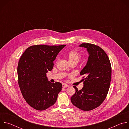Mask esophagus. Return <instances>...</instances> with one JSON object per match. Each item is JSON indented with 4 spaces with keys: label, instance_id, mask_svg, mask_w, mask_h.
Here are the masks:
<instances>
[{
    "label": "esophagus",
    "instance_id": "1",
    "mask_svg": "<svg viewBox=\"0 0 129 129\" xmlns=\"http://www.w3.org/2000/svg\"><path fill=\"white\" fill-rule=\"evenodd\" d=\"M69 86L68 85H67V84H65V83H64V84H63V88H66V87H68Z\"/></svg>",
    "mask_w": 129,
    "mask_h": 129
}]
</instances>
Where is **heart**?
<instances>
[{
  "instance_id": "b5f03b06",
  "label": "heart",
  "mask_w": 129,
  "mask_h": 129,
  "mask_svg": "<svg viewBox=\"0 0 129 129\" xmlns=\"http://www.w3.org/2000/svg\"><path fill=\"white\" fill-rule=\"evenodd\" d=\"M68 58L70 63L73 62L78 63L82 58V54L77 50H72L68 53Z\"/></svg>"
}]
</instances>
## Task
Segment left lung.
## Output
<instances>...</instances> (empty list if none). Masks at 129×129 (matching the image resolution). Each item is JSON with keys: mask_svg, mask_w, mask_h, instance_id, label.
<instances>
[{"mask_svg": "<svg viewBox=\"0 0 129 129\" xmlns=\"http://www.w3.org/2000/svg\"><path fill=\"white\" fill-rule=\"evenodd\" d=\"M89 57L87 65L82 70L84 87L76 92L70 100L72 104L83 111H90L98 107L108 93L111 80V65L105 51L100 46L91 43H82Z\"/></svg>", "mask_w": 129, "mask_h": 129, "instance_id": "1", "label": "left lung"}]
</instances>
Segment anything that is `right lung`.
I'll use <instances>...</instances> for the list:
<instances>
[{"instance_id":"1","label":"right lung","mask_w":129,"mask_h":129,"mask_svg":"<svg viewBox=\"0 0 129 129\" xmlns=\"http://www.w3.org/2000/svg\"><path fill=\"white\" fill-rule=\"evenodd\" d=\"M65 46L35 45L28 47L18 62L17 73L23 97L32 108L42 111L56 102L62 84L48 81L46 73L53 67V61Z\"/></svg>"}]
</instances>
